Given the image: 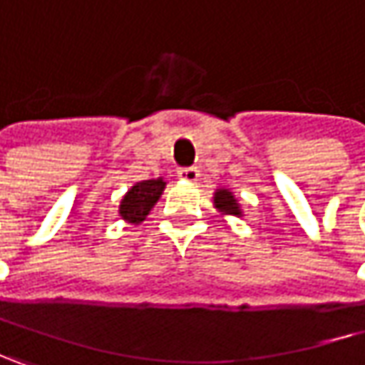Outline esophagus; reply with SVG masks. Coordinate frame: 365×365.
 Here are the masks:
<instances>
[{"label":"esophagus","mask_w":365,"mask_h":365,"mask_svg":"<svg viewBox=\"0 0 365 365\" xmlns=\"http://www.w3.org/2000/svg\"><path fill=\"white\" fill-rule=\"evenodd\" d=\"M178 175L185 180V182H196L198 180V175H200V171L196 169V167H182L180 171H178Z\"/></svg>","instance_id":"obj_1"}]
</instances>
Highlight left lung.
Here are the masks:
<instances>
[{
  "mask_svg": "<svg viewBox=\"0 0 365 365\" xmlns=\"http://www.w3.org/2000/svg\"><path fill=\"white\" fill-rule=\"evenodd\" d=\"M215 206H217L221 212H225V215H235V217L242 215L240 204H237L235 196H233L229 190H217V192H215Z\"/></svg>",
  "mask_w": 365,
  "mask_h": 365,
  "instance_id": "1",
  "label": "left lung"
}]
</instances>
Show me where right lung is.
I'll use <instances>...</instances> for the list:
<instances>
[{"mask_svg":"<svg viewBox=\"0 0 365 365\" xmlns=\"http://www.w3.org/2000/svg\"><path fill=\"white\" fill-rule=\"evenodd\" d=\"M163 190H165V182L161 178L159 180H146V182H138L136 185H132L119 204L121 219L128 223H134V225L142 223L146 219V215L150 212V208L161 198Z\"/></svg>","mask_w":365,"mask_h":365,"instance_id":"obj_1","label":"right lung"}]
</instances>
